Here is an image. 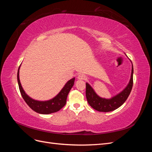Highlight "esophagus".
Returning a JSON list of instances; mask_svg holds the SVG:
<instances>
[{
	"label": "esophagus",
	"instance_id": "34e87169",
	"mask_svg": "<svg viewBox=\"0 0 152 152\" xmlns=\"http://www.w3.org/2000/svg\"><path fill=\"white\" fill-rule=\"evenodd\" d=\"M78 79L79 80H85L86 79V77L84 74H79L77 77Z\"/></svg>",
	"mask_w": 152,
	"mask_h": 152
}]
</instances>
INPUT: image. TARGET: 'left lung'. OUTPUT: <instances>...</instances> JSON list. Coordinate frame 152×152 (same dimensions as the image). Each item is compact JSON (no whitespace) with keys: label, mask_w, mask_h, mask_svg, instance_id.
Masks as SVG:
<instances>
[{"label":"left lung","mask_w":152,"mask_h":152,"mask_svg":"<svg viewBox=\"0 0 152 152\" xmlns=\"http://www.w3.org/2000/svg\"><path fill=\"white\" fill-rule=\"evenodd\" d=\"M86 95L87 102L91 107L98 112H108L113 111L122 105L129 96L133 85V66H132L131 77L129 83L121 93L114 96L111 99L100 98L96 94L91 86L86 83Z\"/></svg>","instance_id":"obj_1"}]
</instances>
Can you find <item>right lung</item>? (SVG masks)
I'll use <instances>...</instances> for the list:
<instances>
[{
  "label": "right lung",
  "mask_w": 152,
  "mask_h": 152,
  "mask_svg": "<svg viewBox=\"0 0 152 152\" xmlns=\"http://www.w3.org/2000/svg\"><path fill=\"white\" fill-rule=\"evenodd\" d=\"M20 67V66L18 68L17 75L18 86H19V89L23 98L25 100L26 103L30 107V108L39 113L49 114L59 111L65 105L68 94L73 84H74L75 78H73L71 80L68 81L62 90L59 92V93L56 97L52 99L47 101V102H39V101H36L30 98L25 93L24 90L23 89L19 79Z\"/></svg>",
  "instance_id": "obj_1"
}]
</instances>
